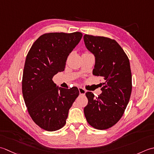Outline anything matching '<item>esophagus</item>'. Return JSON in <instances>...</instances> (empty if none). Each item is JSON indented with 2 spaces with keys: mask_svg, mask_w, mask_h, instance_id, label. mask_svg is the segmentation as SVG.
I'll return each instance as SVG.
<instances>
[{
  "mask_svg": "<svg viewBox=\"0 0 154 154\" xmlns=\"http://www.w3.org/2000/svg\"><path fill=\"white\" fill-rule=\"evenodd\" d=\"M78 90H79V92H80V94L81 95H84L86 92V90L85 89L82 88H78Z\"/></svg>",
  "mask_w": 154,
  "mask_h": 154,
  "instance_id": "esophagus-1",
  "label": "esophagus"
}]
</instances>
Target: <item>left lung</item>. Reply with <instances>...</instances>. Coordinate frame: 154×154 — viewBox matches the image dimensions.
Wrapping results in <instances>:
<instances>
[{
	"label": "left lung",
	"mask_w": 154,
	"mask_h": 154,
	"mask_svg": "<svg viewBox=\"0 0 154 154\" xmlns=\"http://www.w3.org/2000/svg\"><path fill=\"white\" fill-rule=\"evenodd\" d=\"M84 41L95 56L93 74L104 80L98 97L86 93L88 103L84 115L91 126L106 130L120 120L129 102L132 88L130 61L115 40L85 34Z\"/></svg>",
	"instance_id": "left-lung-1"
}]
</instances>
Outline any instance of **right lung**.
Segmentation results:
<instances>
[{"instance_id": "1", "label": "right lung", "mask_w": 154, "mask_h": 154, "mask_svg": "<svg viewBox=\"0 0 154 154\" xmlns=\"http://www.w3.org/2000/svg\"><path fill=\"white\" fill-rule=\"evenodd\" d=\"M82 37L79 32L40 36L25 60L22 90L31 118L42 129L53 131L66 124L69 109L79 95L76 87H57L52 78L64 70L68 55Z\"/></svg>"}]
</instances>
